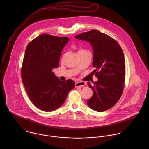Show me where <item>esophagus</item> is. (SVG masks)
<instances>
[{
  "instance_id": "esophagus-1",
  "label": "esophagus",
  "mask_w": 149,
  "mask_h": 149,
  "mask_svg": "<svg viewBox=\"0 0 149 149\" xmlns=\"http://www.w3.org/2000/svg\"><path fill=\"white\" fill-rule=\"evenodd\" d=\"M86 85L85 82H83V81H79V82H77L75 84V86L76 87H82V86H84Z\"/></svg>"
}]
</instances>
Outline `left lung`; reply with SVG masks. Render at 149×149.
Returning <instances> with one entry per match:
<instances>
[{
  "label": "left lung",
  "mask_w": 149,
  "mask_h": 149,
  "mask_svg": "<svg viewBox=\"0 0 149 149\" xmlns=\"http://www.w3.org/2000/svg\"><path fill=\"white\" fill-rule=\"evenodd\" d=\"M90 43L93 52L92 65L98 81L88 84L93 92L87 104L103 112L113 106L120 98L125 85V61L123 50L114 39L96 30L76 36Z\"/></svg>",
  "instance_id": "1"
}]
</instances>
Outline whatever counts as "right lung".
<instances>
[{
  "label": "right lung",
  "mask_w": 149,
  "mask_h": 149,
  "mask_svg": "<svg viewBox=\"0 0 149 149\" xmlns=\"http://www.w3.org/2000/svg\"><path fill=\"white\" fill-rule=\"evenodd\" d=\"M69 40L68 37L43 34L26 47L22 80L31 102L44 111L61 106L69 92L75 86L72 80L63 81L52 72L58 67L61 52Z\"/></svg>",
  "instance_id": "add662e5"
}]
</instances>
